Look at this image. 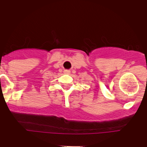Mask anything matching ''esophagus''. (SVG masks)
I'll use <instances>...</instances> for the list:
<instances>
[{"instance_id":"obj_1","label":"esophagus","mask_w":147,"mask_h":147,"mask_svg":"<svg viewBox=\"0 0 147 147\" xmlns=\"http://www.w3.org/2000/svg\"><path fill=\"white\" fill-rule=\"evenodd\" d=\"M64 73L65 74H69L70 73H71V71H70L69 70H65Z\"/></svg>"}]
</instances>
